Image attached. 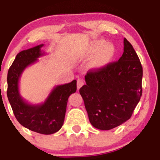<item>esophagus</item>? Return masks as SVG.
Wrapping results in <instances>:
<instances>
[{"label":"esophagus","instance_id":"obj_1","mask_svg":"<svg viewBox=\"0 0 160 160\" xmlns=\"http://www.w3.org/2000/svg\"><path fill=\"white\" fill-rule=\"evenodd\" d=\"M84 84V80H82V79L80 78V79H78V89H80V87H82V86H83Z\"/></svg>","mask_w":160,"mask_h":160}]
</instances>
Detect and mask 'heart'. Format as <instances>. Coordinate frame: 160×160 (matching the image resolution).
Returning <instances> with one entry per match:
<instances>
[{
	"mask_svg": "<svg viewBox=\"0 0 160 160\" xmlns=\"http://www.w3.org/2000/svg\"><path fill=\"white\" fill-rule=\"evenodd\" d=\"M114 54V47L102 39L93 41L87 50V56L93 57L92 66L96 69L102 68L107 65Z\"/></svg>",
	"mask_w": 160,
	"mask_h": 160,
	"instance_id": "b5f03b06",
	"label": "heart"
}]
</instances>
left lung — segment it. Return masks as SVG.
Here are the masks:
<instances>
[{
	"instance_id": "1",
	"label": "left lung",
	"mask_w": 160,
	"mask_h": 160,
	"mask_svg": "<svg viewBox=\"0 0 160 160\" xmlns=\"http://www.w3.org/2000/svg\"><path fill=\"white\" fill-rule=\"evenodd\" d=\"M118 62L90 70L80 93L90 123L110 130L129 120L142 95L143 69L137 53L126 38Z\"/></svg>"
}]
</instances>
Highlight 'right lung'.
<instances>
[{
  "instance_id": "obj_1",
  "label": "right lung",
  "mask_w": 160,
  "mask_h": 160,
  "mask_svg": "<svg viewBox=\"0 0 160 160\" xmlns=\"http://www.w3.org/2000/svg\"><path fill=\"white\" fill-rule=\"evenodd\" d=\"M40 44L19 52L7 74V98L16 120L24 127L33 132L51 135L63 126L68 99L77 90V80L56 86L43 103L32 104L24 100L19 93V82L28 66L38 62L45 55Z\"/></svg>"
}]
</instances>
